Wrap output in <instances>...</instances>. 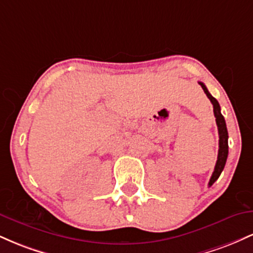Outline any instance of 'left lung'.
<instances>
[{
  "instance_id": "1",
  "label": "left lung",
  "mask_w": 253,
  "mask_h": 253,
  "mask_svg": "<svg viewBox=\"0 0 253 253\" xmlns=\"http://www.w3.org/2000/svg\"><path fill=\"white\" fill-rule=\"evenodd\" d=\"M200 85L202 86L203 91L205 94L207 95V97L210 98L211 104H213V112L214 115H215V121L217 125V130H219V152H217V161L215 164V168H214L213 175H211L210 183L208 185L213 184L214 182L219 178L220 173L222 172L223 168H225L226 161H227V156H228V132H227V127H226V123L225 119H223L221 110H220V104L216 101V98H214L208 91V89L206 88V85L202 82H199Z\"/></svg>"
}]
</instances>
